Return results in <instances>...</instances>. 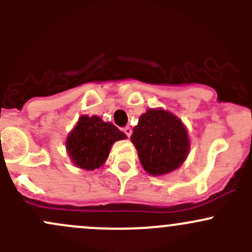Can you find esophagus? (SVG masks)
<instances>
[{
	"label": "esophagus",
	"mask_w": 252,
	"mask_h": 252,
	"mask_svg": "<svg viewBox=\"0 0 252 252\" xmlns=\"http://www.w3.org/2000/svg\"><path fill=\"white\" fill-rule=\"evenodd\" d=\"M123 131H124V133H126V135L128 136V138L131 135V133H133V130H131L130 126H124Z\"/></svg>",
	"instance_id": "esophagus-1"
}]
</instances>
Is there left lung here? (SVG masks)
Here are the masks:
<instances>
[{"label":"left lung","mask_w":252,"mask_h":252,"mask_svg":"<svg viewBox=\"0 0 252 252\" xmlns=\"http://www.w3.org/2000/svg\"><path fill=\"white\" fill-rule=\"evenodd\" d=\"M130 140L142 168L151 175H164L179 168L190 151L187 126L172 112L149 108L134 126Z\"/></svg>","instance_id":"8db88e82"}]
</instances>
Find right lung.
Wrapping results in <instances>:
<instances>
[{
  "label": "right lung",
  "mask_w": 252,
  "mask_h": 252,
  "mask_svg": "<svg viewBox=\"0 0 252 252\" xmlns=\"http://www.w3.org/2000/svg\"><path fill=\"white\" fill-rule=\"evenodd\" d=\"M124 139L126 135L114 124L103 122L98 116L83 114L67 135L65 149L75 167L94 171L103 166L112 145Z\"/></svg>",
  "instance_id": "right-lung-1"
}]
</instances>
